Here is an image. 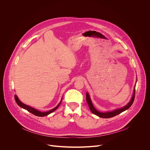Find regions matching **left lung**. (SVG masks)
I'll return each mask as SVG.
<instances>
[{"label":"left lung","instance_id":"obj_1","mask_svg":"<svg viewBox=\"0 0 150 150\" xmlns=\"http://www.w3.org/2000/svg\"><path fill=\"white\" fill-rule=\"evenodd\" d=\"M135 88H134L132 97V98H131V101H129V103H128L127 105H126L125 106H124L123 108L116 109L115 110H113L112 112H100L98 110H97L95 109L94 105H93V103L91 102L90 97L88 93H87V94H86V100H87V103L88 104L90 109L91 112L93 113H94V115L98 116V117H102V118H110V117H114V116L121 113L122 112H124V111L126 110L127 109H129L134 103V99H135Z\"/></svg>","mask_w":150,"mask_h":150}]
</instances>
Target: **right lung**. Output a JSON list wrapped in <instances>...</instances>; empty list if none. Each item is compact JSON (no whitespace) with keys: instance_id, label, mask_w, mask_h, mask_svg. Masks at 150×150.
<instances>
[{"instance_id":"right-lung-1","label":"right lung","mask_w":150,"mask_h":150,"mask_svg":"<svg viewBox=\"0 0 150 150\" xmlns=\"http://www.w3.org/2000/svg\"><path fill=\"white\" fill-rule=\"evenodd\" d=\"M15 100L16 103H17V104H18L19 107H21V108H23V109L27 110L29 112L31 113L32 114H33V115H35V116H40V117H43V116H47V115H48L52 113L54 111H55V110L59 108V106L60 105V103H61V102H62V100H61V101H60V102L59 103V104L56 107V108H54V109H52V110H49V111H48V112H41L38 111V110H37V109H34V108H31V107H30V106H29V105H26V104L23 103L22 102H21V101L19 100V98H18V97L16 96V95H15Z\"/></svg>"}]
</instances>
